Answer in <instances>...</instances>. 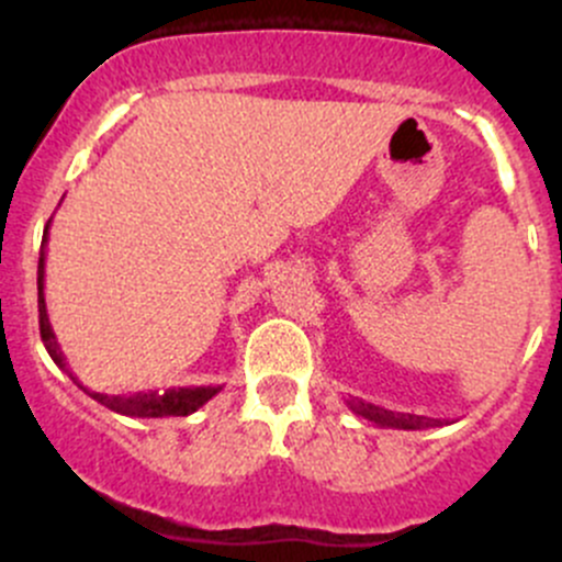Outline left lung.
Here are the masks:
<instances>
[{"label":"left lung","mask_w":562,"mask_h":562,"mask_svg":"<svg viewBox=\"0 0 562 562\" xmlns=\"http://www.w3.org/2000/svg\"><path fill=\"white\" fill-rule=\"evenodd\" d=\"M348 407L356 413V416L367 418V422L378 424V427L386 429H432V427H443L446 422L440 418H427V416H416V413H396V411H386L381 405H372V402L364 400H348Z\"/></svg>","instance_id":"8db88e82"}]
</instances>
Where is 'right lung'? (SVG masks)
I'll return each mask as SVG.
<instances>
[{
    "label": "right lung",
    "mask_w": 562,
    "mask_h": 562,
    "mask_svg": "<svg viewBox=\"0 0 562 562\" xmlns=\"http://www.w3.org/2000/svg\"><path fill=\"white\" fill-rule=\"evenodd\" d=\"M50 223V220H48ZM45 239H48V225H45L43 234V247ZM45 249L40 252V263H37V310H40V337H43L45 350L54 359V364L59 370H65L67 375L72 378V383L81 386L76 375L67 367L65 353H61L59 342H56V334L50 328L48 321V310H45ZM87 391L92 400H98L100 405H105L108 411L122 413V416H133V418H166V416H190L195 413L198 407L206 405L214 394H220L223 386H184V389H168V391H135V394H100V391H89L87 386H81Z\"/></svg>",
    "instance_id": "right-lung-1"
}]
</instances>
